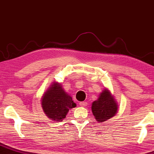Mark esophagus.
<instances>
[{
  "instance_id": "1",
  "label": "esophagus",
  "mask_w": 154,
  "mask_h": 154,
  "mask_svg": "<svg viewBox=\"0 0 154 154\" xmlns=\"http://www.w3.org/2000/svg\"><path fill=\"white\" fill-rule=\"evenodd\" d=\"M79 106H82V107H85V106H86L87 105V102H80V103H79Z\"/></svg>"
}]
</instances>
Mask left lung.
I'll return each mask as SVG.
<instances>
[{"instance_id": "8db88e82", "label": "left lung", "mask_w": 154, "mask_h": 154, "mask_svg": "<svg viewBox=\"0 0 154 154\" xmlns=\"http://www.w3.org/2000/svg\"><path fill=\"white\" fill-rule=\"evenodd\" d=\"M118 110V105L109 89H104L99 97L91 104V111L96 121L105 122L115 116Z\"/></svg>"}]
</instances>
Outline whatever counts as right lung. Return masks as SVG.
<instances>
[{"mask_svg":"<svg viewBox=\"0 0 154 154\" xmlns=\"http://www.w3.org/2000/svg\"><path fill=\"white\" fill-rule=\"evenodd\" d=\"M42 108L46 116L51 120L62 121L69 110L76 107L72 98L65 91L62 84L53 82L42 97Z\"/></svg>","mask_w":154,"mask_h":154,"instance_id":"right-lung-1","label":"right lung"}]
</instances>
